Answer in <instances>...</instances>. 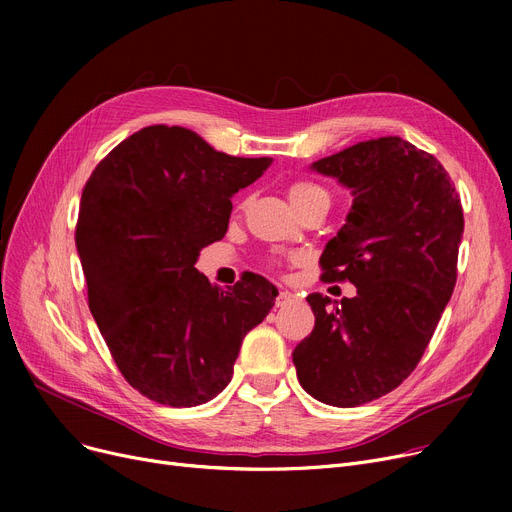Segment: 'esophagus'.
<instances>
[{
	"mask_svg": "<svg viewBox=\"0 0 512 512\" xmlns=\"http://www.w3.org/2000/svg\"><path fill=\"white\" fill-rule=\"evenodd\" d=\"M294 294L292 292H288V290H280L278 292V297H276V307H286V305H290V303H294Z\"/></svg>",
	"mask_w": 512,
	"mask_h": 512,
	"instance_id": "34e87169",
	"label": "esophagus"
}]
</instances>
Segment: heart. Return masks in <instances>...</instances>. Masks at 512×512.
<instances>
[{
	"mask_svg": "<svg viewBox=\"0 0 512 512\" xmlns=\"http://www.w3.org/2000/svg\"><path fill=\"white\" fill-rule=\"evenodd\" d=\"M315 199H328V193L324 188L313 184V182H294L288 188V201L294 207V211H299L301 207H305L307 203L315 201Z\"/></svg>",
	"mask_w": 512,
	"mask_h": 512,
	"instance_id": "heart-1",
	"label": "heart"
}]
</instances>
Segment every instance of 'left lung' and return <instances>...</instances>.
<instances>
[{
	"instance_id": "1",
	"label": "left lung",
	"mask_w": 512,
	"mask_h": 512,
	"mask_svg": "<svg viewBox=\"0 0 512 512\" xmlns=\"http://www.w3.org/2000/svg\"><path fill=\"white\" fill-rule=\"evenodd\" d=\"M311 170L353 191L319 265L321 280H348L357 294L338 307L309 294L315 328L292 361L305 392L348 409L398 388L423 357L456 284L463 207L440 161L400 137L357 143Z\"/></svg>"
}]
</instances>
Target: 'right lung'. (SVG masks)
<instances>
[{
  "mask_svg": "<svg viewBox=\"0 0 512 512\" xmlns=\"http://www.w3.org/2000/svg\"><path fill=\"white\" fill-rule=\"evenodd\" d=\"M270 166L157 124L107 153L83 188L74 240L89 309L126 382L159 405L218 396L242 338L274 307L278 290L263 276L222 290L195 267L224 238L230 197Z\"/></svg>",
  "mask_w": 512,
  "mask_h": 512,
  "instance_id": "right-lung-1",
  "label": "right lung"
}]
</instances>
